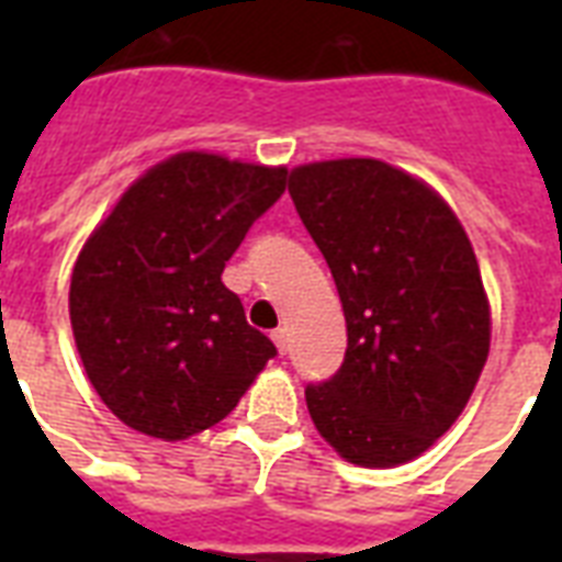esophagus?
<instances>
[{
  "label": "esophagus",
  "mask_w": 562,
  "mask_h": 562,
  "mask_svg": "<svg viewBox=\"0 0 562 562\" xmlns=\"http://www.w3.org/2000/svg\"><path fill=\"white\" fill-rule=\"evenodd\" d=\"M271 338H273V344H277V350L285 356V350H289V329H282L280 326V329H273Z\"/></svg>",
  "instance_id": "34e87169"
}]
</instances>
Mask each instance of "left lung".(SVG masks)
<instances>
[{
	"label": "left lung",
	"instance_id": "left-lung-1",
	"mask_svg": "<svg viewBox=\"0 0 562 562\" xmlns=\"http://www.w3.org/2000/svg\"><path fill=\"white\" fill-rule=\"evenodd\" d=\"M289 192L347 317L344 364L308 384V414L350 463L414 461L461 417L487 361L470 238L435 189L370 157L297 166Z\"/></svg>",
	"mask_w": 562,
	"mask_h": 562
}]
</instances>
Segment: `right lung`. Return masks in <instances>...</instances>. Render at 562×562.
Returning <instances> with one entry per match:
<instances>
[{"label": "right lung", "instance_id": "right-lung-1", "mask_svg": "<svg viewBox=\"0 0 562 562\" xmlns=\"http://www.w3.org/2000/svg\"><path fill=\"white\" fill-rule=\"evenodd\" d=\"M282 192L285 169L183 151L87 238L69 321L92 387L125 426L187 440L227 417L277 356L221 273Z\"/></svg>", "mask_w": 562, "mask_h": 562}]
</instances>
